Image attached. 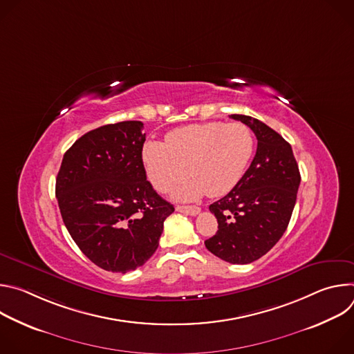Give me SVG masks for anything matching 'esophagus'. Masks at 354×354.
Returning a JSON list of instances; mask_svg holds the SVG:
<instances>
[{"label":"esophagus","mask_w":354,"mask_h":354,"mask_svg":"<svg viewBox=\"0 0 354 354\" xmlns=\"http://www.w3.org/2000/svg\"><path fill=\"white\" fill-rule=\"evenodd\" d=\"M176 212L189 214V216H197L200 213V207L197 206H176Z\"/></svg>","instance_id":"34e87169"}]
</instances>
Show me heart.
Returning a JSON list of instances; mask_svg holds the SVG:
<instances>
[{
  "label": "heart",
  "mask_w": 354,
  "mask_h": 354,
  "mask_svg": "<svg viewBox=\"0 0 354 354\" xmlns=\"http://www.w3.org/2000/svg\"><path fill=\"white\" fill-rule=\"evenodd\" d=\"M255 137L242 123L187 124L167 134V142L148 141L142 164L153 186L167 193L192 176L176 193L179 200L224 196L242 179L254 156Z\"/></svg>",
  "instance_id": "1"
}]
</instances>
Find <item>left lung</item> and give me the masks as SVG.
<instances>
[{
	"label": "left lung",
	"instance_id": "8db88e82",
	"mask_svg": "<svg viewBox=\"0 0 354 354\" xmlns=\"http://www.w3.org/2000/svg\"><path fill=\"white\" fill-rule=\"evenodd\" d=\"M255 133L257 154L239 183L210 205L218 230L205 241L220 259L246 265L258 261L283 236L301 182L291 145L263 122L231 115Z\"/></svg>",
	"mask_w": 354,
	"mask_h": 354
}]
</instances>
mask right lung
Instances as JSON below:
<instances>
[{
	"instance_id": "right-lung-1",
	"label": "right lung",
	"mask_w": 354,
	"mask_h": 354,
	"mask_svg": "<svg viewBox=\"0 0 354 354\" xmlns=\"http://www.w3.org/2000/svg\"><path fill=\"white\" fill-rule=\"evenodd\" d=\"M142 123L106 124L80 137L56 179L63 221L82 254L108 272L142 266L175 212L147 180Z\"/></svg>"
}]
</instances>
